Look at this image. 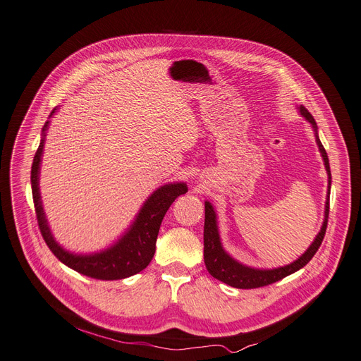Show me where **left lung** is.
Returning a JSON list of instances; mask_svg holds the SVG:
<instances>
[{
  "label": "left lung",
  "mask_w": 361,
  "mask_h": 361,
  "mask_svg": "<svg viewBox=\"0 0 361 361\" xmlns=\"http://www.w3.org/2000/svg\"><path fill=\"white\" fill-rule=\"evenodd\" d=\"M300 114L311 123L312 130H314L316 134V142L319 146V150L322 153V158L324 161V168L327 171L329 176V190H327V199H326V207H324V219H323V226L316 236L314 242L310 245V247L305 250V252L293 261L289 265H285V267H279V269H271V270H259V269H252L247 267V265L240 264L234 258H231L221 245V239H219V233H218V226H216V214L212 208L209 202H205V227H203V259H205L207 270L209 274L218 280L224 281L226 285H230L233 288L238 289H255L261 286H267L274 283L277 280H281L283 277L301 270L304 265L310 262V259L314 257V254L319 250L323 238L326 234V227H327V218H329V196H331V166H329V158L327 153L320 142L319 134H317V123L312 118V115L307 111L304 106H300Z\"/></svg>",
  "instance_id": "1"
}]
</instances>
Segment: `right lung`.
<instances>
[{"mask_svg": "<svg viewBox=\"0 0 361 361\" xmlns=\"http://www.w3.org/2000/svg\"><path fill=\"white\" fill-rule=\"evenodd\" d=\"M56 111L57 107L53 109L51 115ZM49 123L50 121H47L42 127V138L34 156L32 171H30V184H32V197L38 226L47 246L68 267L92 279L119 280L145 270L154 255L156 239H158L162 219L172 205V202L180 195L187 193V184L171 183L154 190L143 203L142 209L137 214V218L128 231L122 234V238L111 247L91 255L72 254L54 240L49 223H47L39 196V164L45 143V131L49 128Z\"/></svg>", "mask_w": 361, "mask_h": 361, "instance_id": "1", "label": "right lung"}]
</instances>
